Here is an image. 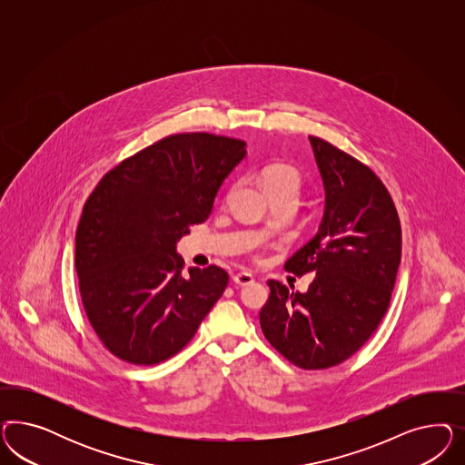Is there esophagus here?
<instances>
[{"instance_id": "esophagus-1", "label": "esophagus", "mask_w": 465, "mask_h": 465, "mask_svg": "<svg viewBox=\"0 0 465 465\" xmlns=\"http://www.w3.org/2000/svg\"><path fill=\"white\" fill-rule=\"evenodd\" d=\"M233 282H235V284H239V286H249V284H252L255 280H253V276L251 272H237V274L233 276Z\"/></svg>"}]
</instances>
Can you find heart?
<instances>
[{"instance_id":"b5f03b06","label":"heart","mask_w":465,"mask_h":465,"mask_svg":"<svg viewBox=\"0 0 465 465\" xmlns=\"http://www.w3.org/2000/svg\"><path fill=\"white\" fill-rule=\"evenodd\" d=\"M259 181L262 183L266 194L271 197V201L280 197H288L295 201L300 194L303 177L302 172L292 163L274 162L261 170Z\"/></svg>"}]
</instances>
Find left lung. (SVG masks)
<instances>
[{"mask_svg": "<svg viewBox=\"0 0 465 465\" xmlns=\"http://www.w3.org/2000/svg\"><path fill=\"white\" fill-rule=\"evenodd\" d=\"M325 189L319 232L284 269L313 272L307 293L269 280L259 321L271 346L303 370L339 365L358 351L389 309L401 262V222L375 172L309 136Z\"/></svg>", "mask_w": 465, "mask_h": 465, "instance_id": "1", "label": "left lung"}]
</instances>
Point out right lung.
<instances>
[{
  "mask_svg": "<svg viewBox=\"0 0 465 465\" xmlns=\"http://www.w3.org/2000/svg\"><path fill=\"white\" fill-rule=\"evenodd\" d=\"M245 141L181 133L109 170L84 203L74 268L88 322L131 365H156L183 350L228 284L218 266L189 269L175 243L212 214Z\"/></svg>",
  "mask_w": 465,
  "mask_h": 465,
  "instance_id": "add662e5",
  "label": "right lung"
}]
</instances>
